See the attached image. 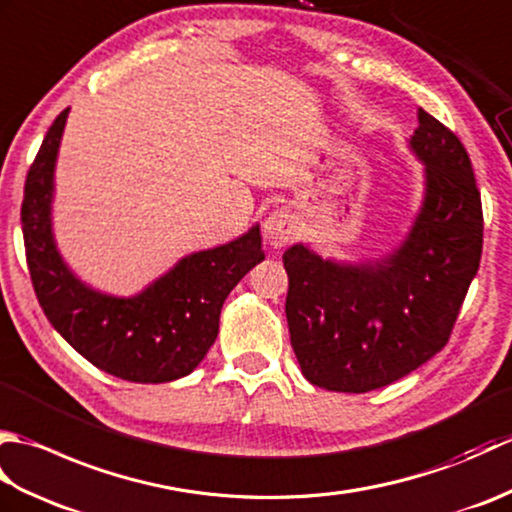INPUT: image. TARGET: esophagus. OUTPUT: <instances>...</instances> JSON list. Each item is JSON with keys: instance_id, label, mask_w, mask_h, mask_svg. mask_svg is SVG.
I'll return each mask as SVG.
<instances>
[{"instance_id": "obj_1", "label": "esophagus", "mask_w": 512, "mask_h": 512, "mask_svg": "<svg viewBox=\"0 0 512 512\" xmlns=\"http://www.w3.org/2000/svg\"><path fill=\"white\" fill-rule=\"evenodd\" d=\"M297 235V220L288 209H277L266 217L264 237L273 248L286 246Z\"/></svg>"}]
</instances>
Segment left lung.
<instances>
[{
    "instance_id": "obj_1",
    "label": "left lung",
    "mask_w": 512,
    "mask_h": 512,
    "mask_svg": "<svg viewBox=\"0 0 512 512\" xmlns=\"http://www.w3.org/2000/svg\"><path fill=\"white\" fill-rule=\"evenodd\" d=\"M409 147L424 200L405 242L374 264H339L308 246L284 253L292 350L312 385L365 394L436 356L480 268L484 215L460 138L418 110Z\"/></svg>"
}]
</instances>
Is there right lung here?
Segmentation results:
<instances>
[{
  "instance_id": "add662e5",
  "label": "right lung",
  "mask_w": 512,
  "mask_h": 512,
  "mask_svg": "<svg viewBox=\"0 0 512 512\" xmlns=\"http://www.w3.org/2000/svg\"><path fill=\"white\" fill-rule=\"evenodd\" d=\"M70 110L50 125L26 176L21 202L32 288L57 330L83 358L129 383H169L200 365L220 330V312L239 279L264 262L253 226L224 246L180 259L136 297H110L72 275L52 237L54 162Z\"/></svg>"
}]
</instances>
